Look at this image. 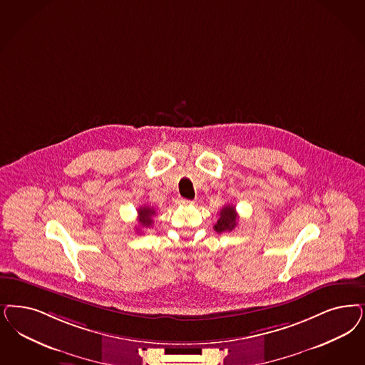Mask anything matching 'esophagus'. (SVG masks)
Returning a JSON list of instances; mask_svg holds the SVG:
<instances>
[{"label":"esophagus","instance_id":"1","mask_svg":"<svg viewBox=\"0 0 365 365\" xmlns=\"http://www.w3.org/2000/svg\"><path fill=\"white\" fill-rule=\"evenodd\" d=\"M179 203H180V205H183V206H190V205H192L194 202L189 201V200H180V201H179Z\"/></svg>","mask_w":365,"mask_h":365}]
</instances>
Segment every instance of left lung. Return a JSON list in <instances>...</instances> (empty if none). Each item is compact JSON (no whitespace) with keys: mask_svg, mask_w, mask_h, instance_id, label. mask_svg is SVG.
<instances>
[{"mask_svg":"<svg viewBox=\"0 0 365 365\" xmlns=\"http://www.w3.org/2000/svg\"><path fill=\"white\" fill-rule=\"evenodd\" d=\"M237 218H239V215L236 213L235 206H232V205L224 206L220 212V218L217 220V224L214 225V230L217 233L233 230L235 227H237Z\"/></svg>","mask_w":365,"mask_h":365,"instance_id":"8db88e82","label":"left lung"}]
</instances>
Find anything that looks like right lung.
Here are the masks:
<instances>
[{
    "label": "right lung",
    "mask_w": 365,
    "mask_h": 365,
    "mask_svg": "<svg viewBox=\"0 0 365 365\" xmlns=\"http://www.w3.org/2000/svg\"><path fill=\"white\" fill-rule=\"evenodd\" d=\"M138 224L141 227H150L153 224V220H152V215H155V210L153 207L150 206H141L138 207Z\"/></svg>",
    "instance_id": "obj_1"
}]
</instances>
